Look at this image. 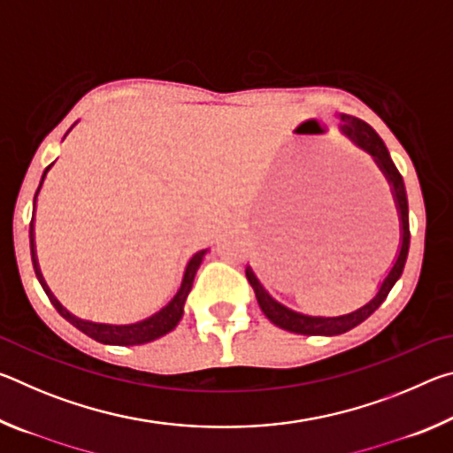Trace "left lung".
<instances>
[{
	"mask_svg": "<svg viewBox=\"0 0 453 453\" xmlns=\"http://www.w3.org/2000/svg\"><path fill=\"white\" fill-rule=\"evenodd\" d=\"M342 132L348 137H351L359 148H364L365 151L372 153V157L375 159V164L380 165V170L386 175L389 186H392L394 191V199H395V208L400 211V224H402V245H400V254H397V259L392 270L386 275V280L381 281V286L375 294L373 300L367 302L362 308L346 313V316H337V318H313V316H303V313L291 311L286 305L278 303L267 296V291L259 286V281L256 280L254 272L245 270V275H248V281L251 283V288L256 291L257 303L262 311L265 313V318L272 321L281 329H288V332L294 334H303V335H340L349 332L351 327H356L365 321L372 313L380 308L386 300L389 289L394 288V283L400 280V275L403 272L405 259H408V250H410V219H408V196H405V186L400 172L394 165L392 157H389V151L386 148V143L381 142V137L373 132V129L365 124V121L357 119L354 116H348V113H342Z\"/></svg>",
	"mask_w": 453,
	"mask_h": 453,
	"instance_id": "left-lung-1",
	"label": "left lung"
}]
</instances>
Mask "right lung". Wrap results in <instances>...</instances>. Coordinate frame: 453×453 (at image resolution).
I'll return each mask as SVG.
<instances>
[{
	"mask_svg": "<svg viewBox=\"0 0 453 453\" xmlns=\"http://www.w3.org/2000/svg\"><path fill=\"white\" fill-rule=\"evenodd\" d=\"M53 164H50L45 167V172L42 175V181H40V188L35 191V197H34V208H35V199L37 194H40L42 189V183L45 180V175H48L50 167ZM29 242H32V262H34V270L37 280H40L42 288L45 294L53 303V308L59 311V316H64L67 321H70L72 326H75L83 332L86 335H89L91 340H96L99 343H110V346H140V343H148L157 340V337L165 335L167 332H172V329L180 324V319L183 316V303H186V297L191 291V283H194L196 278V272L199 264H202V259L205 256V250L203 251H197V254L189 259L188 267H186V273H183V280H181V286L178 289V294L173 296V300L165 305V308L159 310L157 313H153L151 318L143 319V321H137V324H129V326H110V324H96V321H88V319H80L72 316L70 311H67L64 305H61L53 294L48 288V283L43 281V275L40 272V265H37V257H35V243H34V216H32V224H29Z\"/></svg>",
	"mask_w": 453,
	"mask_h": 453,
	"instance_id": "add662e5",
	"label": "right lung"
}]
</instances>
